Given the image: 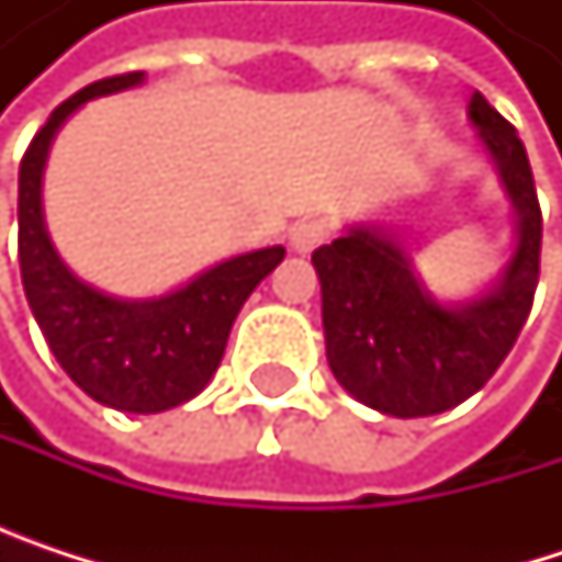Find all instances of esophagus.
Listing matches in <instances>:
<instances>
[{
    "label": "esophagus",
    "mask_w": 562,
    "mask_h": 562,
    "mask_svg": "<svg viewBox=\"0 0 562 562\" xmlns=\"http://www.w3.org/2000/svg\"><path fill=\"white\" fill-rule=\"evenodd\" d=\"M331 237V224L325 217H305L292 227L289 234V244L295 254H312L315 247H322L325 240Z\"/></svg>",
    "instance_id": "34e87169"
}]
</instances>
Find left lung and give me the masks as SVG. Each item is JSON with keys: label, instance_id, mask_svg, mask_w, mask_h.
I'll use <instances>...</instances> for the list:
<instances>
[{"label": "left lung", "instance_id": "left-lung-1", "mask_svg": "<svg viewBox=\"0 0 562 562\" xmlns=\"http://www.w3.org/2000/svg\"><path fill=\"white\" fill-rule=\"evenodd\" d=\"M472 120L517 207V250L495 292L439 305L381 231H351L312 254L322 282L325 351L335 381L387 416H432L459 406L502 368L540 280L543 214L517 130L482 97Z\"/></svg>", "mask_w": 562, "mask_h": 562}]
</instances>
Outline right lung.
<instances>
[{
    "label": "right lung",
    "mask_w": 562,
    "mask_h": 562,
    "mask_svg": "<svg viewBox=\"0 0 562 562\" xmlns=\"http://www.w3.org/2000/svg\"><path fill=\"white\" fill-rule=\"evenodd\" d=\"M143 80V70L113 74L67 97L35 133L19 169V267L35 322L67 378L103 406L162 413L204 391L214 378L231 325L247 295L282 263L267 247L234 257L166 299L123 302L77 280L42 221V169L57 126L83 103Z\"/></svg>",
    "instance_id": "1"
}]
</instances>
